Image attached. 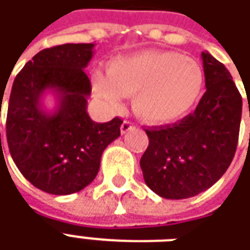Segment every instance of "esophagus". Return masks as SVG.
<instances>
[{
	"label": "esophagus",
	"mask_w": 250,
	"mask_h": 250,
	"mask_svg": "<svg viewBox=\"0 0 250 250\" xmlns=\"http://www.w3.org/2000/svg\"><path fill=\"white\" fill-rule=\"evenodd\" d=\"M130 129H133V124H132V122L126 121V120L122 122V124H121V133L122 134L128 133Z\"/></svg>",
	"instance_id": "34e87169"
}]
</instances>
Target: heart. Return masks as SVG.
Listing matches in <instances>:
<instances>
[{"mask_svg":"<svg viewBox=\"0 0 250 250\" xmlns=\"http://www.w3.org/2000/svg\"><path fill=\"white\" fill-rule=\"evenodd\" d=\"M95 94L111 107L133 95V111L150 125H167L187 116L205 87V72L176 51L145 49L113 59L107 74L93 72Z\"/></svg>","mask_w":250,"mask_h":250,"instance_id":"obj_1","label":"heart"}]
</instances>
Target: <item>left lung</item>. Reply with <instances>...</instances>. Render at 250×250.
<instances>
[{"instance_id":"left-lung-1","label":"left lung","mask_w":250,"mask_h":250,"mask_svg":"<svg viewBox=\"0 0 250 250\" xmlns=\"http://www.w3.org/2000/svg\"><path fill=\"white\" fill-rule=\"evenodd\" d=\"M206 93L194 113L173 125L145 129L149 145L140 160L146 186L166 199H186L218 182L234 157L242 98L230 72L202 52Z\"/></svg>"}]
</instances>
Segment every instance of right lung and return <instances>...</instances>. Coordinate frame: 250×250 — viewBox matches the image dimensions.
Listing matches in <instances>:
<instances>
[{"label":"right lung","instance_id":"add662e5","mask_svg":"<svg viewBox=\"0 0 250 250\" xmlns=\"http://www.w3.org/2000/svg\"><path fill=\"white\" fill-rule=\"evenodd\" d=\"M93 48L90 43L43 49L12 86L6 117L10 155L24 178L48 194L68 195L90 185L105 148L121 134V118L98 124L87 113L91 83L83 68ZM47 89L58 98L54 112L41 104Z\"/></svg>","mask_w":250,"mask_h":250}]
</instances>
